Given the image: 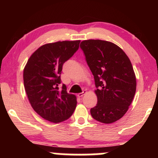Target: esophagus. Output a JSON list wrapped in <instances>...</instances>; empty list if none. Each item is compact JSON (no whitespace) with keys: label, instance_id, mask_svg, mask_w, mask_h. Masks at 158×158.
Segmentation results:
<instances>
[{"label":"esophagus","instance_id":"1","mask_svg":"<svg viewBox=\"0 0 158 158\" xmlns=\"http://www.w3.org/2000/svg\"><path fill=\"white\" fill-rule=\"evenodd\" d=\"M85 93H86V92H85V91H83V92H81V93H79V94H78V97H83V96H84L85 95Z\"/></svg>","mask_w":158,"mask_h":158}]
</instances>
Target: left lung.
<instances>
[{"label": "left lung", "mask_w": 158, "mask_h": 158, "mask_svg": "<svg viewBox=\"0 0 158 158\" xmlns=\"http://www.w3.org/2000/svg\"><path fill=\"white\" fill-rule=\"evenodd\" d=\"M80 48L94 77L97 104L93 118L112 123L122 118L133 100L137 81L129 58L119 47L103 40H85Z\"/></svg>", "instance_id": "obj_1"}]
</instances>
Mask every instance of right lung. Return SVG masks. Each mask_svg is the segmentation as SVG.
<instances>
[{"label":"right lung","mask_w":158,"mask_h":158,"mask_svg":"<svg viewBox=\"0 0 158 158\" xmlns=\"http://www.w3.org/2000/svg\"><path fill=\"white\" fill-rule=\"evenodd\" d=\"M80 41H63L42 45L32 54L23 69V85L33 110L50 122H63L71 117L77 97L61 89L63 64L79 49Z\"/></svg>","instance_id":"obj_1"}]
</instances>
